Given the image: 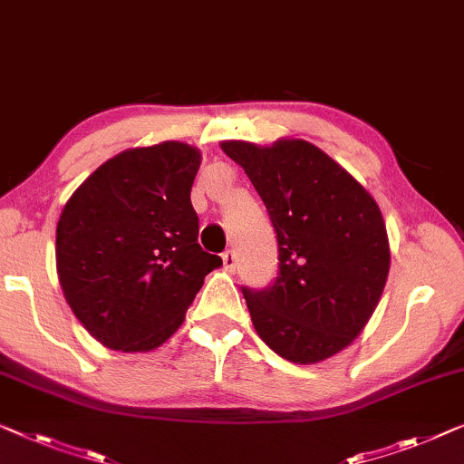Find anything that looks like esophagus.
I'll return each mask as SVG.
<instances>
[{"label": "esophagus", "instance_id": "esophagus-1", "mask_svg": "<svg viewBox=\"0 0 464 464\" xmlns=\"http://www.w3.org/2000/svg\"><path fill=\"white\" fill-rule=\"evenodd\" d=\"M221 259H224V267L227 272L237 270V255H234V251H226L221 255Z\"/></svg>", "mask_w": 464, "mask_h": 464}]
</instances>
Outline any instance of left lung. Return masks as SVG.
Wrapping results in <instances>:
<instances>
[{"mask_svg": "<svg viewBox=\"0 0 464 464\" xmlns=\"http://www.w3.org/2000/svg\"><path fill=\"white\" fill-rule=\"evenodd\" d=\"M278 238V278L243 288L261 341L295 364H318L353 343L377 310L392 251L372 194L305 140L272 146L226 140Z\"/></svg>", "mask_w": 464, "mask_h": 464, "instance_id": "left-lung-1", "label": "left lung"}]
</instances>
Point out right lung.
Returning <instances> with one entry per match:
<instances>
[{
	"mask_svg": "<svg viewBox=\"0 0 464 464\" xmlns=\"http://www.w3.org/2000/svg\"><path fill=\"white\" fill-rule=\"evenodd\" d=\"M200 159L173 140L123 150L66 200L56 227L58 280L104 347L131 353L163 345L221 266L197 243L190 190Z\"/></svg>",
	"mask_w": 464,
	"mask_h": 464,
	"instance_id": "1",
	"label": "right lung"
}]
</instances>
